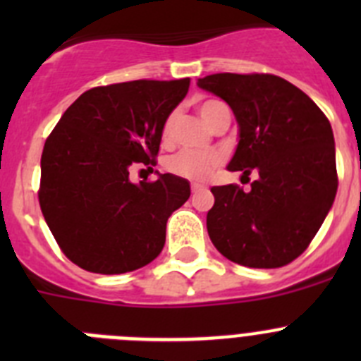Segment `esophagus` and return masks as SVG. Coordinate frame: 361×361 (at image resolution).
Returning <instances> with one entry per match:
<instances>
[{"mask_svg": "<svg viewBox=\"0 0 361 361\" xmlns=\"http://www.w3.org/2000/svg\"><path fill=\"white\" fill-rule=\"evenodd\" d=\"M204 184H191V191H193V193H199V191H202L204 190Z\"/></svg>", "mask_w": 361, "mask_h": 361, "instance_id": "esophagus-1", "label": "esophagus"}]
</instances>
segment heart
I'll use <instances>...</instances> for the list:
<instances>
[{"label":"heart","mask_w":361,"mask_h":361,"mask_svg":"<svg viewBox=\"0 0 361 361\" xmlns=\"http://www.w3.org/2000/svg\"><path fill=\"white\" fill-rule=\"evenodd\" d=\"M228 110L224 103L220 101H204L199 104V114L202 121L208 126L215 123L220 111ZM175 123V114L168 116L162 126V139L170 141L171 130H173ZM220 164V155L213 152H191V149H184V152L175 153L173 157L166 161V170L170 173L183 177L191 183H204L208 180L209 175L216 170V166Z\"/></svg>","instance_id":"b5f03b06"}]
</instances>
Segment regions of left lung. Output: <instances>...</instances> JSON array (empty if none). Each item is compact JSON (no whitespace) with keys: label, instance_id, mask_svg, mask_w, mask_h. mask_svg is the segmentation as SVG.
<instances>
[{"label":"left lung","instance_id":"left-lung-1","mask_svg":"<svg viewBox=\"0 0 361 361\" xmlns=\"http://www.w3.org/2000/svg\"><path fill=\"white\" fill-rule=\"evenodd\" d=\"M199 88L224 99L238 123L229 171L250 177L251 190L213 186L209 238L231 262L273 269L304 253L338 190L331 123L312 99L271 73H213Z\"/></svg>","mask_w":361,"mask_h":361}]
</instances>
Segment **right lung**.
Masks as SVG:
<instances>
[{"label":"right lung","mask_w":361,"mask_h":361,"mask_svg":"<svg viewBox=\"0 0 361 361\" xmlns=\"http://www.w3.org/2000/svg\"><path fill=\"white\" fill-rule=\"evenodd\" d=\"M188 88V78L92 88L44 142L41 212L63 253L82 269L121 275L164 247L168 216L190 199V183L159 173L155 183L133 184L130 168L155 166L164 121Z\"/></svg>","instance_id":"right-lung-1"}]
</instances>
